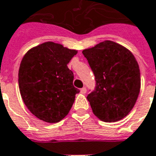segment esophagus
I'll return each instance as SVG.
<instances>
[{
  "mask_svg": "<svg viewBox=\"0 0 156 156\" xmlns=\"http://www.w3.org/2000/svg\"><path fill=\"white\" fill-rule=\"evenodd\" d=\"M80 91H81L82 94H85V93L87 92V89H86V88H82Z\"/></svg>",
  "mask_w": 156,
  "mask_h": 156,
  "instance_id": "34e87169",
  "label": "esophagus"
}]
</instances>
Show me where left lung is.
<instances>
[{"label":"left lung","mask_w":156,"mask_h":156,"mask_svg":"<svg viewBox=\"0 0 156 156\" xmlns=\"http://www.w3.org/2000/svg\"><path fill=\"white\" fill-rule=\"evenodd\" d=\"M96 86L87 96L93 113L102 121L116 122L127 116L140 89V73L134 55L115 41H105L83 51Z\"/></svg>","instance_id":"obj_1"}]
</instances>
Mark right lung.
<instances>
[{
    "label": "right lung",
    "mask_w": 156,
    "mask_h": 156,
    "mask_svg": "<svg viewBox=\"0 0 156 156\" xmlns=\"http://www.w3.org/2000/svg\"><path fill=\"white\" fill-rule=\"evenodd\" d=\"M52 41L30 49L22 58L18 83L22 100L39 119L58 123L70 111L79 93L68 63L77 54Z\"/></svg>",
    "instance_id": "1"
}]
</instances>
